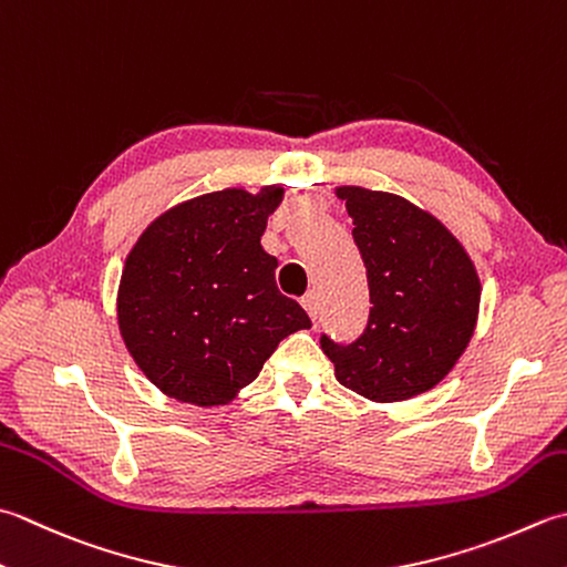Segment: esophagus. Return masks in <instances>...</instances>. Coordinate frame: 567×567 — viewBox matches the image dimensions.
Returning <instances> with one entry per match:
<instances>
[{"mask_svg": "<svg viewBox=\"0 0 567 567\" xmlns=\"http://www.w3.org/2000/svg\"><path fill=\"white\" fill-rule=\"evenodd\" d=\"M302 307L307 309V315L312 317V321H317V317H319V297H317V292H307L302 297Z\"/></svg>", "mask_w": 567, "mask_h": 567, "instance_id": "obj_1", "label": "esophagus"}]
</instances>
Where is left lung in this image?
<instances>
[{
	"mask_svg": "<svg viewBox=\"0 0 567 567\" xmlns=\"http://www.w3.org/2000/svg\"><path fill=\"white\" fill-rule=\"evenodd\" d=\"M369 280V319L353 341L319 337L337 381L371 401L437 385L474 334L480 277L452 233L405 198L341 186Z\"/></svg>",
	"mask_w": 567,
	"mask_h": 567,
	"instance_id": "1",
	"label": "left lung"
}]
</instances>
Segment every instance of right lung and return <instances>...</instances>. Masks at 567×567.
Returning a JSON list of instances; mask_svg holds the SVG:
<instances>
[{"instance_id": "add662e5", "label": "right lung", "mask_w": 567, "mask_h": 567, "mask_svg": "<svg viewBox=\"0 0 567 567\" xmlns=\"http://www.w3.org/2000/svg\"><path fill=\"white\" fill-rule=\"evenodd\" d=\"M282 188H226L174 206L127 255L117 319L132 359L162 393L224 405L258 379L307 312L277 290V260L260 246Z\"/></svg>"}]
</instances>
